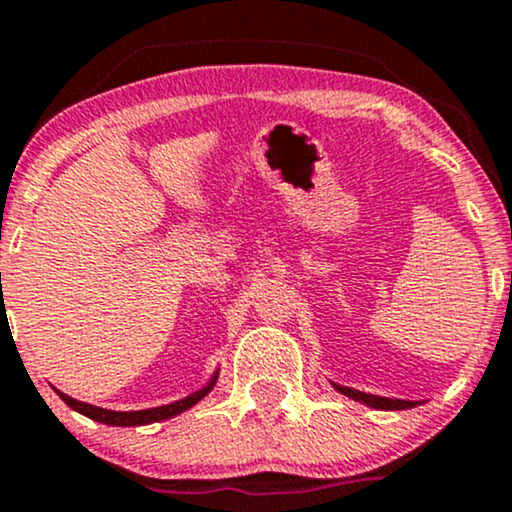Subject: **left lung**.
<instances>
[{
	"label": "left lung",
	"instance_id": "obj_1",
	"mask_svg": "<svg viewBox=\"0 0 512 512\" xmlns=\"http://www.w3.org/2000/svg\"><path fill=\"white\" fill-rule=\"evenodd\" d=\"M334 387H337L339 392H344V395L354 397V399H358V402L368 404V407H375V409H409L416 404V402H404V399H387V397L366 395V392H354V390H349V387H339V385H334Z\"/></svg>",
	"mask_w": 512,
	"mask_h": 512
}]
</instances>
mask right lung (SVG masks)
<instances>
[{"label": "right lung", "instance_id": "1", "mask_svg": "<svg viewBox=\"0 0 512 512\" xmlns=\"http://www.w3.org/2000/svg\"><path fill=\"white\" fill-rule=\"evenodd\" d=\"M216 383V375L214 380L204 387V390L199 392H192L190 397L180 399V402H173V404H166V407H154V409H142V411H110V409H101V407H93V404H86V402H76V399L67 397L64 392H60V397L64 399V404H69L74 411H79V414L88 416V419L93 421H101V424H108V426H142V424H151V421H163V419H170V416L180 414V411L190 409L192 404H197L199 399H202L207 392L214 387Z\"/></svg>", "mask_w": 512, "mask_h": 512}]
</instances>
